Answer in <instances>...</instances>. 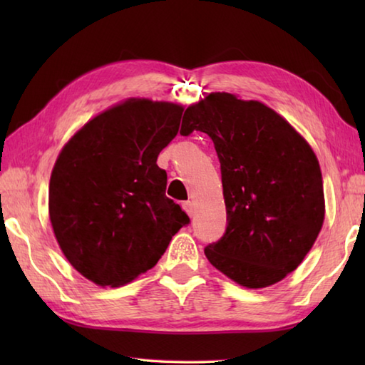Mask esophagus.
<instances>
[{
	"mask_svg": "<svg viewBox=\"0 0 365 365\" xmlns=\"http://www.w3.org/2000/svg\"><path fill=\"white\" fill-rule=\"evenodd\" d=\"M182 205H183V208H185V212H187L190 216H195L196 208H195V204H192L191 200H185V202H183Z\"/></svg>",
	"mask_w": 365,
	"mask_h": 365,
	"instance_id": "34e87169",
	"label": "esophagus"
}]
</instances>
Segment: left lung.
Masks as SVG:
<instances>
[{"label":"left lung","instance_id":"obj_1","mask_svg":"<svg viewBox=\"0 0 365 365\" xmlns=\"http://www.w3.org/2000/svg\"><path fill=\"white\" fill-rule=\"evenodd\" d=\"M204 131L221 165L227 227L205 246L212 265L262 289L298 268L324 220L319 160L306 139L255 100L213 92L187 108L182 136Z\"/></svg>","mask_w":365,"mask_h":365}]
</instances>
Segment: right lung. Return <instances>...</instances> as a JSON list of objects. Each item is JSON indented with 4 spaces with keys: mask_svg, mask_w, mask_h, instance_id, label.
I'll return each instance as SVG.
<instances>
[{
    "mask_svg": "<svg viewBox=\"0 0 365 365\" xmlns=\"http://www.w3.org/2000/svg\"><path fill=\"white\" fill-rule=\"evenodd\" d=\"M183 108L130 98L89 120L61 150L48 210L72 267L118 287L155 267L188 215L166 196L160 152L180 127Z\"/></svg>",
    "mask_w": 365,
    "mask_h": 365,
    "instance_id": "right-lung-1",
    "label": "right lung"
}]
</instances>
